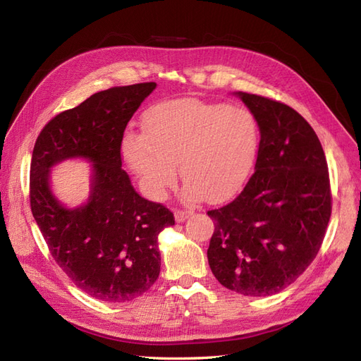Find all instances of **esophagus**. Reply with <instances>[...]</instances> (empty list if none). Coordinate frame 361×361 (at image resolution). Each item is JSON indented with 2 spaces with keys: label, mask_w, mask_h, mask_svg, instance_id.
<instances>
[{
  "label": "esophagus",
  "mask_w": 361,
  "mask_h": 361,
  "mask_svg": "<svg viewBox=\"0 0 361 361\" xmlns=\"http://www.w3.org/2000/svg\"><path fill=\"white\" fill-rule=\"evenodd\" d=\"M191 215H192V211H185V209H176V211H174V218H176L178 223L185 221Z\"/></svg>",
  "instance_id": "1"
}]
</instances>
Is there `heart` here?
I'll return each instance as SVG.
<instances>
[{
    "mask_svg": "<svg viewBox=\"0 0 361 361\" xmlns=\"http://www.w3.org/2000/svg\"><path fill=\"white\" fill-rule=\"evenodd\" d=\"M260 130L244 106L178 99L150 106L143 133L128 129L122 152L141 187L162 199L176 182V164L190 199L223 200L253 170Z\"/></svg>",
    "mask_w": 361,
    "mask_h": 361,
    "instance_id": "b5f03b06",
    "label": "heart"
}]
</instances>
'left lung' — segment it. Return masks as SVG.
Returning a JSON list of instances; mask_svg holds the SVG:
<instances>
[{"instance_id": "1", "label": "left lung", "mask_w": 361, "mask_h": 361, "mask_svg": "<svg viewBox=\"0 0 361 361\" xmlns=\"http://www.w3.org/2000/svg\"><path fill=\"white\" fill-rule=\"evenodd\" d=\"M255 114L260 141L255 173L238 197L207 211V260L227 289L267 297L309 268L331 216L329 166L313 128L289 105L238 93Z\"/></svg>"}]
</instances>
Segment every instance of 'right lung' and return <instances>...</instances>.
I'll return each instance as SVG.
<instances>
[{
    "label": "right lung",
    "mask_w": 361,
    "mask_h": 361,
    "mask_svg": "<svg viewBox=\"0 0 361 361\" xmlns=\"http://www.w3.org/2000/svg\"><path fill=\"white\" fill-rule=\"evenodd\" d=\"M155 87L140 82L92 94L51 118L32 149L30 204L49 253L76 288L105 302L130 301L154 285L158 235L174 224L173 212L141 197L122 169L126 125ZM68 157L94 162L90 202L76 210L61 207L49 190V169Z\"/></svg>",
    "instance_id": "obj_1"
}]
</instances>
